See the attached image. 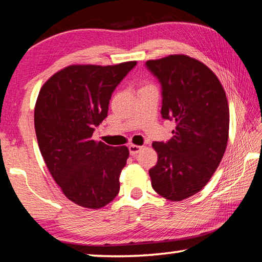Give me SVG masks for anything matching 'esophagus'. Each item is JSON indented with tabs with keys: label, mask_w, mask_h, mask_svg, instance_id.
I'll return each instance as SVG.
<instances>
[{
	"label": "esophagus",
	"mask_w": 262,
	"mask_h": 262,
	"mask_svg": "<svg viewBox=\"0 0 262 262\" xmlns=\"http://www.w3.org/2000/svg\"><path fill=\"white\" fill-rule=\"evenodd\" d=\"M142 148H143V147H141V145H135V144H130L129 147H128L132 156H135V155L139 154L142 150Z\"/></svg>",
	"instance_id": "1"
}]
</instances>
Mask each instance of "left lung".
Instances as JSON below:
<instances>
[{"label":"left lung","mask_w":262,"mask_h":262,"mask_svg":"<svg viewBox=\"0 0 262 262\" xmlns=\"http://www.w3.org/2000/svg\"><path fill=\"white\" fill-rule=\"evenodd\" d=\"M162 85V117L176 122L171 140L154 142L157 164L151 186L163 198L181 201L200 192L223 158L229 137V105L220 79L187 55L147 61Z\"/></svg>","instance_id":"8db88e82"}]
</instances>
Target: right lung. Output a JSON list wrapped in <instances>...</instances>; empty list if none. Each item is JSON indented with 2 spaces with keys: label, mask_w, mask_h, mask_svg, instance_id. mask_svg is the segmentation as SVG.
<instances>
[{
  "label": "right lung",
  "mask_w": 262,
  "mask_h": 262,
  "mask_svg": "<svg viewBox=\"0 0 262 262\" xmlns=\"http://www.w3.org/2000/svg\"><path fill=\"white\" fill-rule=\"evenodd\" d=\"M136 61L114 66L73 64L53 75L39 92L34 128L53 179L76 205L99 209L117 196L129 150L92 140L107 117L115 88Z\"/></svg>",
  "instance_id": "right-lung-1"
}]
</instances>
